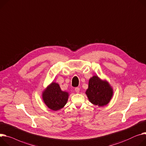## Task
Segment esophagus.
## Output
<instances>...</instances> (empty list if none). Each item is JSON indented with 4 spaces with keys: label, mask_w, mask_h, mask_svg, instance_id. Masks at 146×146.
Masks as SVG:
<instances>
[{
    "label": "esophagus",
    "mask_w": 146,
    "mask_h": 146,
    "mask_svg": "<svg viewBox=\"0 0 146 146\" xmlns=\"http://www.w3.org/2000/svg\"><path fill=\"white\" fill-rule=\"evenodd\" d=\"M75 92H77V93H79V92H80V88L76 87V88H75Z\"/></svg>",
    "instance_id": "obj_1"
}]
</instances>
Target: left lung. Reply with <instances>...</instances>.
Segmentation results:
<instances>
[{
  "mask_svg": "<svg viewBox=\"0 0 146 146\" xmlns=\"http://www.w3.org/2000/svg\"><path fill=\"white\" fill-rule=\"evenodd\" d=\"M85 94L92 104L98 106L108 105L113 95V90L106 80L94 75L89 80L88 88Z\"/></svg>",
  "mask_w": 146,
  "mask_h": 146,
  "instance_id": "obj_1",
  "label": "left lung"
}]
</instances>
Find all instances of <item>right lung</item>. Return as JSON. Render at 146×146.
<instances>
[{"label":"right lung","mask_w":146,"mask_h":146,"mask_svg":"<svg viewBox=\"0 0 146 146\" xmlns=\"http://www.w3.org/2000/svg\"><path fill=\"white\" fill-rule=\"evenodd\" d=\"M69 93L62 91L58 84L52 82L42 93V100L50 109L57 111L62 109L68 101Z\"/></svg>","instance_id":"add662e5"}]
</instances>
